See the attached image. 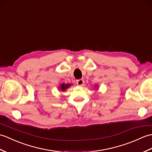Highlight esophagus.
<instances>
[{
  "label": "esophagus",
  "instance_id": "34e87169",
  "mask_svg": "<svg viewBox=\"0 0 152 152\" xmlns=\"http://www.w3.org/2000/svg\"><path fill=\"white\" fill-rule=\"evenodd\" d=\"M76 83L77 86H82L83 84L84 83V80L82 79H80V80H77L76 81Z\"/></svg>",
  "mask_w": 152,
  "mask_h": 152
}]
</instances>
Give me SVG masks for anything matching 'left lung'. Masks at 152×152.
I'll use <instances>...</instances> for the list:
<instances>
[{"label":"left lung","instance_id":"obj_1","mask_svg":"<svg viewBox=\"0 0 152 152\" xmlns=\"http://www.w3.org/2000/svg\"><path fill=\"white\" fill-rule=\"evenodd\" d=\"M94 88H95V89H97V88H98V86H97V85H96V86H95V87H94Z\"/></svg>","mask_w":152,"mask_h":152}]
</instances>
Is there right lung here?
I'll list each match as a JSON object with an SVG mask.
<instances>
[{
	"mask_svg": "<svg viewBox=\"0 0 152 152\" xmlns=\"http://www.w3.org/2000/svg\"><path fill=\"white\" fill-rule=\"evenodd\" d=\"M72 84H70V83H68V84H65L64 83H61L60 86L58 87V89L59 91H62V92H64V91H65V90H66L68 89L69 87H70V86H71Z\"/></svg>",
	"mask_w": 152,
	"mask_h": 152,
	"instance_id": "add662e5",
	"label": "right lung"
}]
</instances>
